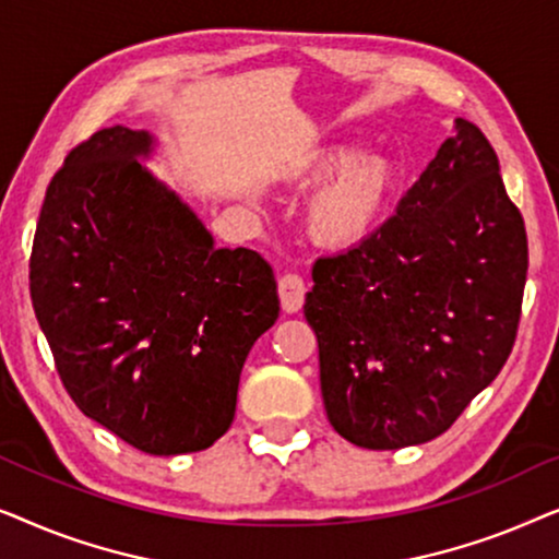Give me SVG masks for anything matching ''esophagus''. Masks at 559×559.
<instances>
[{
	"mask_svg": "<svg viewBox=\"0 0 559 559\" xmlns=\"http://www.w3.org/2000/svg\"><path fill=\"white\" fill-rule=\"evenodd\" d=\"M305 280L300 277V274H285V277L280 280V300H282V310L285 312H289V316H293V312H297V310H302V305H305Z\"/></svg>",
	"mask_w": 559,
	"mask_h": 559,
	"instance_id": "1",
	"label": "esophagus"
}]
</instances>
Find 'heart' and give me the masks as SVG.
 Returning a JSON list of instances; mask_svg holds the SVG:
<instances>
[{
    "mask_svg": "<svg viewBox=\"0 0 559 559\" xmlns=\"http://www.w3.org/2000/svg\"><path fill=\"white\" fill-rule=\"evenodd\" d=\"M295 173L320 182L305 209L312 239L325 249H350L361 243L384 218L396 186L394 163L364 152L358 142H331L295 163Z\"/></svg>",
    "mask_w": 559,
    "mask_h": 559,
    "instance_id": "heart-1",
    "label": "heart"
}]
</instances>
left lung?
Masks as SVG:
<instances>
[{
	"label": "left lung",
	"instance_id": "left-lung-1",
	"mask_svg": "<svg viewBox=\"0 0 559 559\" xmlns=\"http://www.w3.org/2000/svg\"><path fill=\"white\" fill-rule=\"evenodd\" d=\"M526 264L499 157L476 124L455 119L396 216L312 266L305 318L333 430L369 450L445 432L507 364Z\"/></svg>",
	"mask_w": 559,
	"mask_h": 559
}]
</instances>
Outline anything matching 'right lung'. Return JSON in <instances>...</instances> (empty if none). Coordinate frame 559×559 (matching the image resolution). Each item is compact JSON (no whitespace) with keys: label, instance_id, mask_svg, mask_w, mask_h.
Here are the masks:
<instances>
[{"label":"right lung","instance_id":"add662e5","mask_svg":"<svg viewBox=\"0 0 559 559\" xmlns=\"http://www.w3.org/2000/svg\"><path fill=\"white\" fill-rule=\"evenodd\" d=\"M150 132L102 129L50 180L29 295L83 415L150 455L211 448L234 423L251 346L277 323L272 266L218 249L144 159Z\"/></svg>","mask_w":559,"mask_h":559}]
</instances>
